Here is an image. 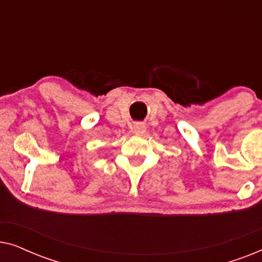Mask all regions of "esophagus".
Returning a JSON list of instances; mask_svg holds the SVG:
<instances>
[{
    "label": "esophagus",
    "instance_id": "1",
    "mask_svg": "<svg viewBox=\"0 0 262 262\" xmlns=\"http://www.w3.org/2000/svg\"><path fill=\"white\" fill-rule=\"evenodd\" d=\"M134 130L136 134L143 135L146 131V126H145V124H143V123H136L134 125Z\"/></svg>",
    "mask_w": 262,
    "mask_h": 262
}]
</instances>
